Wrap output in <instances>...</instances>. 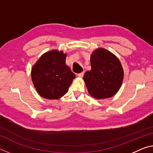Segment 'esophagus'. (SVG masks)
Wrapping results in <instances>:
<instances>
[{
    "instance_id": "obj_1",
    "label": "esophagus",
    "mask_w": 153,
    "mask_h": 153,
    "mask_svg": "<svg viewBox=\"0 0 153 153\" xmlns=\"http://www.w3.org/2000/svg\"><path fill=\"white\" fill-rule=\"evenodd\" d=\"M84 72H81V73L77 74V76H78V77H82L83 76H84Z\"/></svg>"
}]
</instances>
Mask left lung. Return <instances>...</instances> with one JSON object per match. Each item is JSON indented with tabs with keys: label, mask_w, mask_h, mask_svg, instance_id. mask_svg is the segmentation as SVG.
<instances>
[{
	"label": "left lung",
	"mask_w": 153,
	"mask_h": 153,
	"mask_svg": "<svg viewBox=\"0 0 153 153\" xmlns=\"http://www.w3.org/2000/svg\"><path fill=\"white\" fill-rule=\"evenodd\" d=\"M91 70L85 73L84 79L90 94L98 99L113 97L121 86L122 66L119 59L104 48L93 52Z\"/></svg>",
	"instance_id": "1"
}]
</instances>
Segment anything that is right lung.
Here are the masks:
<instances>
[{
  "label": "right lung",
  "mask_w": 153,
  "mask_h": 153,
  "mask_svg": "<svg viewBox=\"0 0 153 153\" xmlns=\"http://www.w3.org/2000/svg\"><path fill=\"white\" fill-rule=\"evenodd\" d=\"M66 55L51 51L41 56L32 69V79L41 97L59 99L66 94L76 76L65 65Z\"/></svg>",
  "instance_id": "right-lung-1"
}]
</instances>
